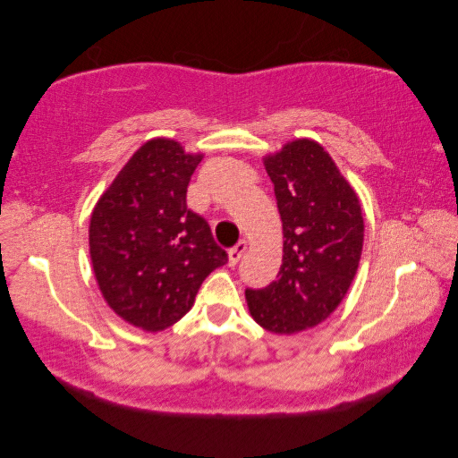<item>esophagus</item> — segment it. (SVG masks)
<instances>
[{
    "label": "esophagus",
    "instance_id": "34e87169",
    "mask_svg": "<svg viewBox=\"0 0 458 458\" xmlns=\"http://www.w3.org/2000/svg\"><path fill=\"white\" fill-rule=\"evenodd\" d=\"M246 250H248V242L246 240H240L234 248L228 250V264L230 266H236L238 261H240V258L244 256Z\"/></svg>",
    "mask_w": 458,
    "mask_h": 458
}]
</instances>
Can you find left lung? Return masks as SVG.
I'll use <instances>...</instances> for the list:
<instances>
[{
	"instance_id": "8db88e82",
	"label": "left lung",
	"mask_w": 458,
	"mask_h": 458,
	"mask_svg": "<svg viewBox=\"0 0 458 458\" xmlns=\"http://www.w3.org/2000/svg\"><path fill=\"white\" fill-rule=\"evenodd\" d=\"M264 165L284 224V259L277 281L246 289V301L259 327L295 335L323 323L344 299L362 256V208L313 140L289 141Z\"/></svg>"
}]
</instances>
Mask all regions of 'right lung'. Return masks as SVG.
<instances>
[{
	"instance_id": "add662e5",
	"label": "right lung",
	"mask_w": 458,
	"mask_h": 458,
	"mask_svg": "<svg viewBox=\"0 0 458 458\" xmlns=\"http://www.w3.org/2000/svg\"><path fill=\"white\" fill-rule=\"evenodd\" d=\"M202 155L157 138L131 155L96 202L90 258L115 315L163 330L191 310L202 281L228 264L208 222L187 208V187Z\"/></svg>"
}]
</instances>
